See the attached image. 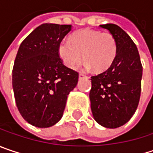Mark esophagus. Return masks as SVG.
Here are the masks:
<instances>
[{
	"mask_svg": "<svg viewBox=\"0 0 153 153\" xmlns=\"http://www.w3.org/2000/svg\"><path fill=\"white\" fill-rule=\"evenodd\" d=\"M84 77H87V76L83 73H80L79 74V78H84Z\"/></svg>",
	"mask_w": 153,
	"mask_h": 153,
	"instance_id": "1",
	"label": "esophagus"
}]
</instances>
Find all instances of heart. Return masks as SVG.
<instances>
[{
  "instance_id": "1",
  "label": "heart",
  "mask_w": 153,
  "mask_h": 153,
  "mask_svg": "<svg viewBox=\"0 0 153 153\" xmlns=\"http://www.w3.org/2000/svg\"><path fill=\"white\" fill-rule=\"evenodd\" d=\"M117 52V45L112 34L95 29H82L64 39L59 44L58 53L63 63L74 68L81 58L86 61L87 68L104 71L113 63Z\"/></svg>"
}]
</instances>
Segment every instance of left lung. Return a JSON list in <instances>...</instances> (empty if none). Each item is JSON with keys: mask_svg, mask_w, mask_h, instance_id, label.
I'll return each instance as SVG.
<instances>
[{"mask_svg": "<svg viewBox=\"0 0 153 153\" xmlns=\"http://www.w3.org/2000/svg\"><path fill=\"white\" fill-rule=\"evenodd\" d=\"M100 27L113 35L117 52L110 68L91 78V108L99 125L117 128L126 124L136 111L143 67L136 44L126 31L111 23Z\"/></svg>", "mask_w": 153, "mask_h": 153, "instance_id": "left-lung-1", "label": "left lung"}]
</instances>
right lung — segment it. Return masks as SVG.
Returning <instances> with one entry per match:
<instances>
[{"mask_svg":"<svg viewBox=\"0 0 153 153\" xmlns=\"http://www.w3.org/2000/svg\"><path fill=\"white\" fill-rule=\"evenodd\" d=\"M71 25L44 23L21 43L12 71L16 106L32 126L47 128L62 117L78 72L63 64L58 48Z\"/></svg>","mask_w":153,"mask_h":153,"instance_id":"1","label":"right lung"}]
</instances>
